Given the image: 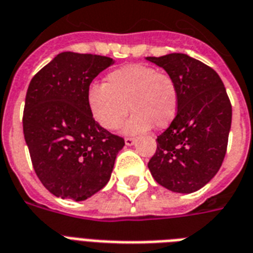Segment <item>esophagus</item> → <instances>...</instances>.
Wrapping results in <instances>:
<instances>
[{
  "label": "esophagus",
  "instance_id": "obj_1",
  "mask_svg": "<svg viewBox=\"0 0 253 253\" xmlns=\"http://www.w3.org/2000/svg\"><path fill=\"white\" fill-rule=\"evenodd\" d=\"M134 142H136V140L133 137H125V144L128 145V146H132Z\"/></svg>",
  "mask_w": 253,
  "mask_h": 253
}]
</instances>
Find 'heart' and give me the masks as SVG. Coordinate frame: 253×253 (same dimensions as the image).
<instances>
[{"label": "heart", "mask_w": 253, "mask_h": 253, "mask_svg": "<svg viewBox=\"0 0 253 253\" xmlns=\"http://www.w3.org/2000/svg\"><path fill=\"white\" fill-rule=\"evenodd\" d=\"M177 85L166 72L145 64H125L107 75L104 83H92L87 104L92 117L104 129L115 130L129 109L132 116L125 123V133H144L156 126L166 128L177 115Z\"/></svg>", "instance_id": "heart-1"}]
</instances>
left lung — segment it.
Segmentation results:
<instances>
[{
	"instance_id": "left-lung-1",
	"label": "left lung",
	"mask_w": 253,
	"mask_h": 253,
	"mask_svg": "<svg viewBox=\"0 0 253 253\" xmlns=\"http://www.w3.org/2000/svg\"><path fill=\"white\" fill-rule=\"evenodd\" d=\"M177 85V116L157 137L148 164L153 178L170 191L202 189L222 166L228 144L232 107L222 79L211 67L186 54L148 56Z\"/></svg>"
}]
</instances>
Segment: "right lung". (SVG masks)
<instances>
[{
    "mask_svg": "<svg viewBox=\"0 0 253 253\" xmlns=\"http://www.w3.org/2000/svg\"><path fill=\"white\" fill-rule=\"evenodd\" d=\"M108 56L60 52L31 79L23 134L35 173L51 194L85 201L108 183L124 138L100 126L87 104L92 80Z\"/></svg>",
    "mask_w": 253,
    "mask_h": 253,
    "instance_id": "right-lung-1",
    "label": "right lung"
}]
</instances>
